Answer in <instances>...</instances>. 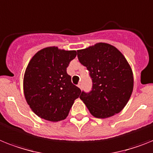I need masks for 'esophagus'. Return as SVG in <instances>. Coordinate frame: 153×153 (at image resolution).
<instances>
[{"label": "esophagus", "instance_id": "34e87169", "mask_svg": "<svg viewBox=\"0 0 153 153\" xmlns=\"http://www.w3.org/2000/svg\"><path fill=\"white\" fill-rule=\"evenodd\" d=\"M82 82H79V84H78V87L80 88V89H82Z\"/></svg>", "mask_w": 153, "mask_h": 153}]
</instances>
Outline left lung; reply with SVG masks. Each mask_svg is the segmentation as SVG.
Here are the masks:
<instances>
[{
  "mask_svg": "<svg viewBox=\"0 0 153 153\" xmlns=\"http://www.w3.org/2000/svg\"><path fill=\"white\" fill-rule=\"evenodd\" d=\"M77 54L93 82L91 91L80 95L89 112L99 119L120 112L134 88L132 70L126 58L115 46L103 42L78 50Z\"/></svg>",
  "mask_w": 153,
  "mask_h": 153,
  "instance_id": "obj_1",
  "label": "left lung"
}]
</instances>
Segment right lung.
Listing matches in <instances>:
<instances>
[{"mask_svg":"<svg viewBox=\"0 0 153 153\" xmlns=\"http://www.w3.org/2000/svg\"><path fill=\"white\" fill-rule=\"evenodd\" d=\"M76 51L47 47L32 57L25 71L23 92L36 115L51 122L65 120L81 89L67 73Z\"/></svg>","mask_w":153,"mask_h":153,"instance_id":"1","label":"right lung"}]
</instances>
